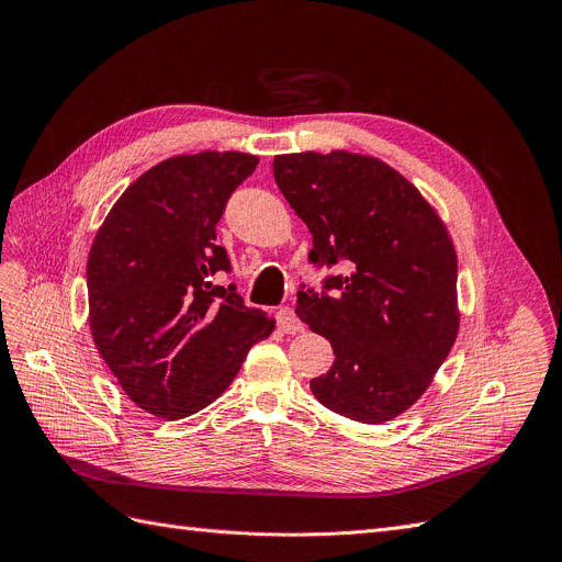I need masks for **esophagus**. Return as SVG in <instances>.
Listing matches in <instances>:
<instances>
[{
  "instance_id": "obj_1",
  "label": "esophagus",
  "mask_w": 562,
  "mask_h": 562,
  "mask_svg": "<svg viewBox=\"0 0 562 562\" xmlns=\"http://www.w3.org/2000/svg\"><path fill=\"white\" fill-rule=\"evenodd\" d=\"M276 321H278L280 330H282V333H286V335L303 333V328H305V323L299 318V314H296V312H293V307H282V310H278Z\"/></svg>"
}]
</instances>
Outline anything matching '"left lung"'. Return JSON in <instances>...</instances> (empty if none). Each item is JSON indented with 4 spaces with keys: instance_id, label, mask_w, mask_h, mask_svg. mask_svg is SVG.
I'll list each match as a JSON object with an SVG mask.
<instances>
[{
    "instance_id": "obj_1",
    "label": "left lung",
    "mask_w": 562,
    "mask_h": 562,
    "mask_svg": "<svg viewBox=\"0 0 562 562\" xmlns=\"http://www.w3.org/2000/svg\"><path fill=\"white\" fill-rule=\"evenodd\" d=\"M273 177L312 232L310 261L344 266L323 291L301 284L296 314L330 339L310 382L321 405L362 424L398 417L458 337V257L432 206L380 159L335 150L278 155Z\"/></svg>"
}]
</instances>
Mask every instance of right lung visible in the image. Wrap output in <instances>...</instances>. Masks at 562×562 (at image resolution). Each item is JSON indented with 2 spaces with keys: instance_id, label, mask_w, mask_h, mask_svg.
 Returning a JSON list of instances; mask_svg holds the SVG:
<instances>
[{
  "instance_id": "obj_1",
  "label": "right lung",
  "mask_w": 562,
  "mask_h": 562,
  "mask_svg": "<svg viewBox=\"0 0 562 562\" xmlns=\"http://www.w3.org/2000/svg\"><path fill=\"white\" fill-rule=\"evenodd\" d=\"M244 153L180 155L117 198L86 263L88 321L125 394L161 419L216 401L276 321L216 284L232 263L216 244L229 195L257 168Z\"/></svg>"
}]
</instances>
